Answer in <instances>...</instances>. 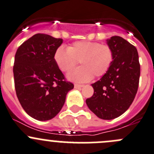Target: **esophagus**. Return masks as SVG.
I'll return each mask as SVG.
<instances>
[{
	"label": "esophagus",
	"mask_w": 154,
	"mask_h": 154,
	"mask_svg": "<svg viewBox=\"0 0 154 154\" xmlns=\"http://www.w3.org/2000/svg\"><path fill=\"white\" fill-rule=\"evenodd\" d=\"M75 88L76 89H81L82 88L84 87V85H79V84H75L74 85Z\"/></svg>",
	"instance_id": "1"
}]
</instances>
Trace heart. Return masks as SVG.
<instances>
[{
  "instance_id": "heart-1",
  "label": "heart",
  "mask_w": 154,
  "mask_h": 154,
  "mask_svg": "<svg viewBox=\"0 0 154 154\" xmlns=\"http://www.w3.org/2000/svg\"><path fill=\"white\" fill-rule=\"evenodd\" d=\"M113 51L107 45L99 42H76L66 48L60 46L54 52V59L60 69L68 72L79 61L81 66L67 74L75 82H87L106 74L113 62Z\"/></svg>"
}]
</instances>
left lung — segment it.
I'll return each mask as SVG.
<instances>
[{
    "mask_svg": "<svg viewBox=\"0 0 154 154\" xmlns=\"http://www.w3.org/2000/svg\"><path fill=\"white\" fill-rule=\"evenodd\" d=\"M106 43L113 51V62L107 72L92 84L94 94L88 98L89 109L102 119H113L129 108L138 88L140 63L134 46L119 36Z\"/></svg>",
    "mask_w": 154,
    "mask_h": 154,
    "instance_id": "obj_1",
    "label": "left lung"
}]
</instances>
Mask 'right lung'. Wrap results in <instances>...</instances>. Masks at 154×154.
Instances as JSON below:
<instances>
[{
	"mask_svg": "<svg viewBox=\"0 0 154 154\" xmlns=\"http://www.w3.org/2000/svg\"><path fill=\"white\" fill-rule=\"evenodd\" d=\"M62 38L35 34L17 49L14 65L17 96L31 117L46 121L62 109L67 93L74 88L65 80L54 59Z\"/></svg>",
	"mask_w": 154,
	"mask_h": 154,
	"instance_id": "right-lung-1",
	"label": "right lung"
}]
</instances>
